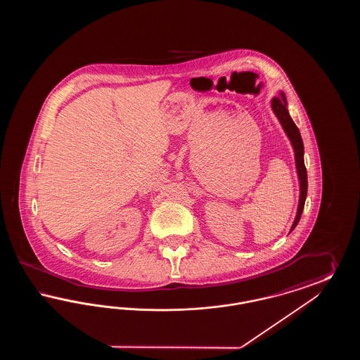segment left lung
<instances>
[{"label": "left lung", "instance_id": "8db88e82", "mask_svg": "<svg viewBox=\"0 0 360 360\" xmlns=\"http://www.w3.org/2000/svg\"><path fill=\"white\" fill-rule=\"evenodd\" d=\"M271 109L290 140L292 150H294V156H295L297 174H298V179H300V201H298V207H297V216L294 219V223L291 225V232L301 219L305 200H307V193H308V174H307V167L304 163V143H302V137H301L297 125L294 124V121L291 120L289 110H288V100H286V96L283 91L279 93V97H275L271 100Z\"/></svg>", "mask_w": 360, "mask_h": 360}]
</instances>
